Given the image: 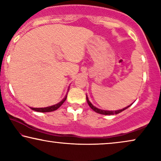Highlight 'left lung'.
<instances>
[{
    "label": "left lung",
    "instance_id": "obj_1",
    "mask_svg": "<svg viewBox=\"0 0 161 161\" xmlns=\"http://www.w3.org/2000/svg\"><path fill=\"white\" fill-rule=\"evenodd\" d=\"M86 98H87V104H88V105L90 106V108H91L92 110L95 111L96 113H99V114H102V115H114V114H119L122 111L125 110L126 109H127L129 107L131 106V104L129 106L126 107V108H124L123 109H121V110H115V111H112V110H101V109H98L97 108H96L95 106H93V104H92V103L90 102L89 99H88V97H87V94H86Z\"/></svg>",
    "mask_w": 161,
    "mask_h": 161
}]
</instances>
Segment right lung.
Returning <instances> with one entry per match:
<instances>
[{
    "instance_id": "1",
    "label": "right lung",
    "mask_w": 161,
    "mask_h": 161,
    "mask_svg": "<svg viewBox=\"0 0 161 161\" xmlns=\"http://www.w3.org/2000/svg\"><path fill=\"white\" fill-rule=\"evenodd\" d=\"M66 98H67V96H65V98H63L61 102H59L57 104H54V105L50 106V107H47V108H31V109L34 111H37V112H41V113H48V112H52V111H54L56 110H57L59 107H60L62 104L65 102V101L66 100Z\"/></svg>"
}]
</instances>
